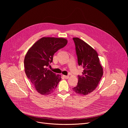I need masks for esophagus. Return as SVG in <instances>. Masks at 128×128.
<instances>
[{"label":"esophagus","instance_id":"34e87169","mask_svg":"<svg viewBox=\"0 0 128 128\" xmlns=\"http://www.w3.org/2000/svg\"><path fill=\"white\" fill-rule=\"evenodd\" d=\"M63 77L65 78V79H68L69 78V76H63Z\"/></svg>","mask_w":128,"mask_h":128}]
</instances>
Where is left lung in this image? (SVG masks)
<instances>
[{"label":"left lung","mask_w":128,"mask_h":128,"mask_svg":"<svg viewBox=\"0 0 128 128\" xmlns=\"http://www.w3.org/2000/svg\"><path fill=\"white\" fill-rule=\"evenodd\" d=\"M78 64L84 68L82 76H78V83L73 90L76 94L86 95L94 91L101 80L103 70L97 51L84 40L74 38Z\"/></svg>","instance_id":"obj_1"}]
</instances>
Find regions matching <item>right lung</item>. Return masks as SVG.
I'll list each match as a JSON object with an SVG mask.
<instances>
[{
    "label": "right lung",
    "instance_id": "obj_1",
    "mask_svg": "<svg viewBox=\"0 0 128 128\" xmlns=\"http://www.w3.org/2000/svg\"><path fill=\"white\" fill-rule=\"evenodd\" d=\"M64 38L44 37L35 42L27 51L24 59L25 74L37 92L42 95L52 93L61 80V76L48 69L53 56L64 47Z\"/></svg>",
    "mask_w": 128,
    "mask_h": 128
}]
</instances>
